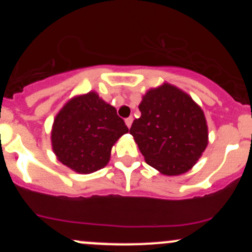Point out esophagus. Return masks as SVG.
<instances>
[{"mask_svg":"<svg viewBox=\"0 0 252 252\" xmlns=\"http://www.w3.org/2000/svg\"><path fill=\"white\" fill-rule=\"evenodd\" d=\"M131 123H133V117H128V118H126V124L128 128H130Z\"/></svg>","mask_w":252,"mask_h":252,"instance_id":"34e87169","label":"esophagus"}]
</instances>
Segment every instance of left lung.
<instances>
[{"label":"left lung","mask_w":252,"mask_h":252,"mask_svg":"<svg viewBox=\"0 0 252 252\" xmlns=\"http://www.w3.org/2000/svg\"><path fill=\"white\" fill-rule=\"evenodd\" d=\"M130 134L147 164L166 175L189 171L207 146L204 112L175 86L152 89L139 106Z\"/></svg>","instance_id":"obj_1"}]
</instances>
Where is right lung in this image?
Instances as JSON below:
<instances>
[{
  "mask_svg": "<svg viewBox=\"0 0 252 252\" xmlns=\"http://www.w3.org/2000/svg\"><path fill=\"white\" fill-rule=\"evenodd\" d=\"M126 131L116 108L89 93L70 100L56 116L51 139L57 158L86 174L107 164L112 146Z\"/></svg>",
  "mask_w": 252,
  "mask_h": 252,
  "instance_id": "right-lung-1",
  "label": "right lung"
}]
</instances>
